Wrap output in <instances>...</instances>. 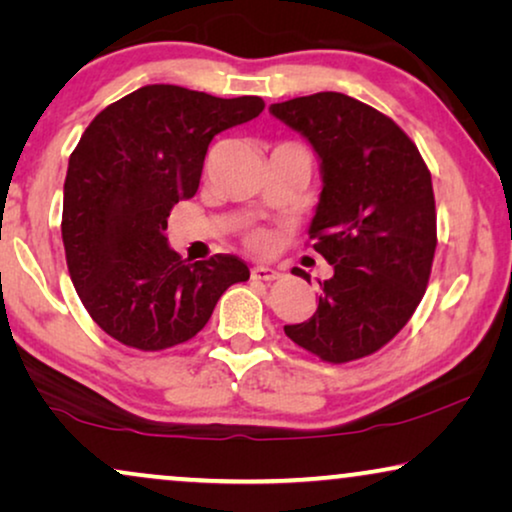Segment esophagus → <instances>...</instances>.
I'll use <instances>...</instances> for the list:
<instances>
[{"label":"esophagus","instance_id":"obj_1","mask_svg":"<svg viewBox=\"0 0 512 512\" xmlns=\"http://www.w3.org/2000/svg\"><path fill=\"white\" fill-rule=\"evenodd\" d=\"M251 277L258 279V282H275V279H279V272L270 265H256V268H251Z\"/></svg>","mask_w":512,"mask_h":512}]
</instances>
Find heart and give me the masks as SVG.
I'll list each match as a JSON object with an SVG mask.
<instances>
[{
  "mask_svg": "<svg viewBox=\"0 0 512 512\" xmlns=\"http://www.w3.org/2000/svg\"><path fill=\"white\" fill-rule=\"evenodd\" d=\"M265 242V237L261 235V233H256V235H251V244H256V247H261V244Z\"/></svg>",
  "mask_w": 512,
  "mask_h": 512,
  "instance_id": "1",
  "label": "heart"
}]
</instances>
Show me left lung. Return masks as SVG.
<instances>
[{
    "label": "left lung",
    "mask_w": 512,
    "mask_h": 512,
    "mask_svg": "<svg viewBox=\"0 0 512 512\" xmlns=\"http://www.w3.org/2000/svg\"><path fill=\"white\" fill-rule=\"evenodd\" d=\"M270 114L321 160L324 188L307 233L333 265L317 312L284 333L321 361L363 359L408 324L429 284L438 244L431 172L389 116L349 95L293 97Z\"/></svg>",
    "instance_id": "8db88e82"
}]
</instances>
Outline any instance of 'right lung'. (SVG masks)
Returning a JSON list of instances; mask_svg holds the SVG:
<instances>
[{"instance_id":"right-lung-1","label":"right lung","mask_w":512,"mask_h":512,"mask_svg":"<svg viewBox=\"0 0 512 512\" xmlns=\"http://www.w3.org/2000/svg\"><path fill=\"white\" fill-rule=\"evenodd\" d=\"M256 95L223 100L181 86H144L93 118L69 156L62 242L83 307L123 345L160 352L200 333L242 258L186 263L167 244V216L200 186L207 146L256 118Z\"/></svg>"}]
</instances>
